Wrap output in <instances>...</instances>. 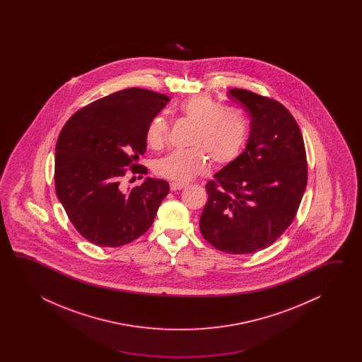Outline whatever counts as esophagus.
Returning <instances> with one entry per match:
<instances>
[{
    "label": "esophagus",
    "instance_id": "34e87169",
    "mask_svg": "<svg viewBox=\"0 0 362 362\" xmlns=\"http://www.w3.org/2000/svg\"><path fill=\"white\" fill-rule=\"evenodd\" d=\"M187 186V184L186 182H170V190L172 192H176V190H181V189H184V187H186Z\"/></svg>",
    "mask_w": 362,
    "mask_h": 362
}]
</instances>
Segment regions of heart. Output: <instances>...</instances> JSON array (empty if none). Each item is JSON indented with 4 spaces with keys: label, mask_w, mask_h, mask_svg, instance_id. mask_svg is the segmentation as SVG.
I'll return each instance as SVG.
<instances>
[{
    "label": "heart",
    "mask_w": 362,
    "mask_h": 362,
    "mask_svg": "<svg viewBox=\"0 0 362 362\" xmlns=\"http://www.w3.org/2000/svg\"><path fill=\"white\" fill-rule=\"evenodd\" d=\"M178 115L194 123L189 148H178L155 163V172L163 177L187 181L208 170L209 156L217 164H228L238 158L248 137L245 116L231 108H221L208 94L182 100ZM168 139V123L162 115L148 122L145 132L147 146L159 150Z\"/></svg>",
    "instance_id": "obj_1"
}]
</instances>
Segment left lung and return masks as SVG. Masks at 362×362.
<instances>
[{
  "label": "left lung",
  "instance_id": "obj_1",
  "mask_svg": "<svg viewBox=\"0 0 362 362\" xmlns=\"http://www.w3.org/2000/svg\"><path fill=\"white\" fill-rule=\"evenodd\" d=\"M229 95L251 116L250 137L245 151L206 185L200 233L218 251L254 254L293 223L307 186L305 147L293 115L277 100L246 89Z\"/></svg>",
  "mask_w": 362,
  "mask_h": 362
}]
</instances>
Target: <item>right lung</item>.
<instances>
[{
  "instance_id": "right-lung-1",
  "label": "right lung",
  "mask_w": 362,
  "mask_h": 362,
  "mask_svg": "<svg viewBox=\"0 0 362 362\" xmlns=\"http://www.w3.org/2000/svg\"><path fill=\"white\" fill-rule=\"evenodd\" d=\"M170 98L129 88L94 100L64 124L55 146V192L76 230L100 247H120L145 234L170 192L146 177L124 190L122 177L146 151L145 132Z\"/></svg>"
}]
</instances>
